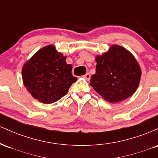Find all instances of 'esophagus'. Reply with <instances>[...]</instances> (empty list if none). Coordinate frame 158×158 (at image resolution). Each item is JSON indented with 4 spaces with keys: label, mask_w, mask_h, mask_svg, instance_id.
<instances>
[{
    "label": "esophagus",
    "mask_w": 158,
    "mask_h": 158,
    "mask_svg": "<svg viewBox=\"0 0 158 158\" xmlns=\"http://www.w3.org/2000/svg\"><path fill=\"white\" fill-rule=\"evenodd\" d=\"M84 77L86 80V81H89V80L90 79V74L89 73H86V74H85V75H84Z\"/></svg>",
    "instance_id": "obj_1"
}]
</instances>
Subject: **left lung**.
<instances>
[{
    "label": "left lung",
    "mask_w": 158,
    "mask_h": 158,
    "mask_svg": "<svg viewBox=\"0 0 158 158\" xmlns=\"http://www.w3.org/2000/svg\"><path fill=\"white\" fill-rule=\"evenodd\" d=\"M96 72L90 86L105 101L122 102L137 89L141 69L131 53L122 46L113 45L102 55H97Z\"/></svg>",
    "instance_id": "1"
}]
</instances>
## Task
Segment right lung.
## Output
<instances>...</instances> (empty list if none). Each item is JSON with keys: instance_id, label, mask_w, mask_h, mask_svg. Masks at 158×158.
<instances>
[{"instance_id": "right-lung-1", "label": "right lung", "mask_w": 158, "mask_h": 158, "mask_svg": "<svg viewBox=\"0 0 158 158\" xmlns=\"http://www.w3.org/2000/svg\"><path fill=\"white\" fill-rule=\"evenodd\" d=\"M66 56L53 45L35 53L22 67L23 84L35 99L45 104L57 102L68 93L77 77L72 74V65Z\"/></svg>"}]
</instances>
